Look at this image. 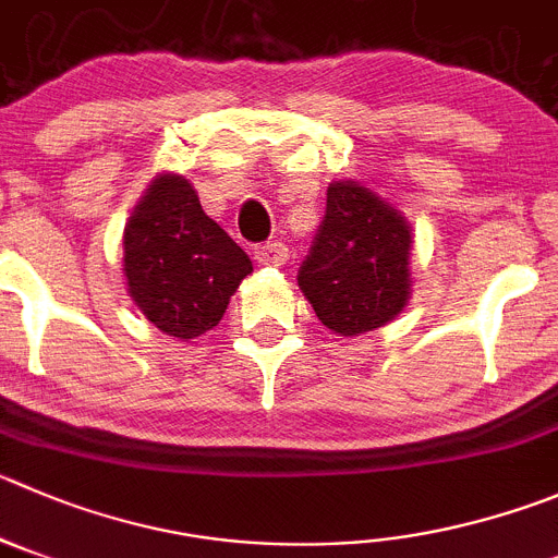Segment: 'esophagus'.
Listing matches in <instances>:
<instances>
[{
  "label": "esophagus",
  "instance_id": "obj_1",
  "mask_svg": "<svg viewBox=\"0 0 558 558\" xmlns=\"http://www.w3.org/2000/svg\"><path fill=\"white\" fill-rule=\"evenodd\" d=\"M255 262L264 267H283L289 262V247L283 242H267L255 247Z\"/></svg>",
  "mask_w": 558,
  "mask_h": 558
}]
</instances>
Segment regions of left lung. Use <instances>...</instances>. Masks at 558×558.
<instances>
[{"mask_svg":"<svg viewBox=\"0 0 558 558\" xmlns=\"http://www.w3.org/2000/svg\"><path fill=\"white\" fill-rule=\"evenodd\" d=\"M410 228L355 181L327 186V208L296 283L322 325L341 336L383 327L410 294Z\"/></svg>","mask_w":558,"mask_h":558,"instance_id":"8db88e82","label":"left lung"}]
</instances>
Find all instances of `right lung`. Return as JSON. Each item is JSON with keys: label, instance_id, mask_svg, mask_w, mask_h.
Wrapping results in <instances>:
<instances>
[{"label": "right lung", "instance_id": "obj_1", "mask_svg": "<svg viewBox=\"0 0 558 558\" xmlns=\"http://www.w3.org/2000/svg\"><path fill=\"white\" fill-rule=\"evenodd\" d=\"M123 272L145 319L195 338L222 319L253 262L203 211L190 181L159 175L126 226Z\"/></svg>", "mask_w": 558, "mask_h": 558}]
</instances>
